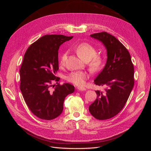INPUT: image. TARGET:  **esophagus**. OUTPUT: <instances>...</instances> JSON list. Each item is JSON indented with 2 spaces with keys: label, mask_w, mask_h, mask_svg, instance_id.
Segmentation results:
<instances>
[{
  "label": "esophagus",
  "mask_w": 151,
  "mask_h": 151,
  "mask_svg": "<svg viewBox=\"0 0 151 151\" xmlns=\"http://www.w3.org/2000/svg\"><path fill=\"white\" fill-rule=\"evenodd\" d=\"M77 89L78 91H86V89L85 88H81V87H78V88H77Z\"/></svg>",
  "instance_id": "1"
}]
</instances>
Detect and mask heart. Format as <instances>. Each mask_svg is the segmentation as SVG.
I'll list each match as a JSON object with an SVG mask.
<instances>
[{
  "mask_svg": "<svg viewBox=\"0 0 151 151\" xmlns=\"http://www.w3.org/2000/svg\"><path fill=\"white\" fill-rule=\"evenodd\" d=\"M75 51L78 56L85 62L89 61V66L91 70L96 72L101 69L104 63L103 57L97 55L96 48L91 44L87 42H82L75 47ZM67 59V53H63L59 58V64L64 65ZM89 74L83 71L72 72L67 76L66 80L77 86H84Z\"/></svg>",
  "mask_w": 151,
  "mask_h": 151,
  "instance_id": "1",
  "label": "heart"
}]
</instances>
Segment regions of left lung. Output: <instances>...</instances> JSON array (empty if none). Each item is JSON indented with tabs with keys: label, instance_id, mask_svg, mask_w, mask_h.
Instances as JSON below:
<instances>
[{
	"label": "left lung",
	"instance_id": "left-lung-1",
	"mask_svg": "<svg viewBox=\"0 0 151 151\" xmlns=\"http://www.w3.org/2000/svg\"><path fill=\"white\" fill-rule=\"evenodd\" d=\"M101 42L107 50V61L94 84L104 86V92L96 91L98 96L89 110L98 120H107L116 116L126 104L134 85V68L130 55L115 36L106 32L91 35Z\"/></svg>",
	"mask_w": 151,
	"mask_h": 151
}]
</instances>
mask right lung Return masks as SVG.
I'll list each match as a JSON object with an SVG mask.
<instances>
[{
  "instance_id": "1",
  "label": "right lung",
  "mask_w": 151,
  "mask_h": 151,
  "mask_svg": "<svg viewBox=\"0 0 151 151\" xmlns=\"http://www.w3.org/2000/svg\"><path fill=\"white\" fill-rule=\"evenodd\" d=\"M73 36L47 35L27 49L20 68V89L30 111L43 120H53L63 111V101L73 93L74 86L68 83L52 85L58 81V50ZM52 86L54 89L51 90Z\"/></svg>"
}]
</instances>
